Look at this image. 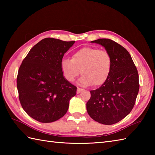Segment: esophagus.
<instances>
[{"label":"esophagus","instance_id":"obj_1","mask_svg":"<svg viewBox=\"0 0 155 155\" xmlns=\"http://www.w3.org/2000/svg\"><path fill=\"white\" fill-rule=\"evenodd\" d=\"M83 91V89H82V88H77V93L78 94V93H81L82 91Z\"/></svg>","mask_w":155,"mask_h":155}]
</instances>
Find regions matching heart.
Listing matches in <instances>:
<instances>
[{"instance_id": "b5f03b06", "label": "heart", "mask_w": 155, "mask_h": 155, "mask_svg": "<svg viewBox=\"0 0 155 155\" xmlns=\"http://www.w3.org/2000/svg\"><path fill=\"white\" fill-rule=\"evenodd\" d=\"M112 58L109 52L97 47L80 48L72 55V58L61 61V70L64 78L73 82L83 74L79 83L84 86L99 87L108 79L111 71Z\"/></svg>"}]
</instances>
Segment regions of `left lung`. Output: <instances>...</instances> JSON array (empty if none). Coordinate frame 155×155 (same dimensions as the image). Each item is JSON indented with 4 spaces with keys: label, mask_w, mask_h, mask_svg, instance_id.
<instances>
[{
    "label": "left lung",
    "mask_w": 155,
    "mask_h": 155,
    "mask_svg": "<svg viewBox=\"0 0 155 155\" xmlns=\"http://www.w3.org/2000/svg\"><path fill=\"white\" fill-rule=\"evenodd\" d=\"M91 42L101 45L109 52L112 68L107 81L90 91L87 113L98 123L113 124L123 119L133 108L139 91V74L130 54L123 46L108 38Z\"/></svg>",
    "instance_id": "1"
}]
</instances>
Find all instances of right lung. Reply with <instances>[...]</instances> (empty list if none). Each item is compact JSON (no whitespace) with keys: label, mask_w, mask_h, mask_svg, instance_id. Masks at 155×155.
Segmentation results:
<instances>
[{"label":"right lung","mask_w":155,"mask_h":155,"mask_svg":"<svg viewBox=\"0 0 155 155\" xmlns=\"http://www.w3.org/2000/svg\"><path fill=\"white\" fill-rule=\"evenodd\" d=\"M74 41L45 38L32 47L18 69L16 86L20 103L31 117L52 123L67 113L77 87L63 77L61 61Z\"/></svg>","instance_id":"add662e5"}]
</instances>
